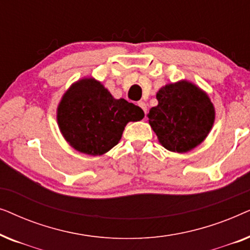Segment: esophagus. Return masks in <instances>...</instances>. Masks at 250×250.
I'll return each mask as SVG.
<instances>
[{
    "mask_svg": "<svg viewBox=\"0 0 250 250\" xmlns=\"http://www.w3.org/2000/svg\"><path fill=\"white\" fill-rule=\"evenodd\" d=\"M138 104H139V107L141 108L142 110L145 111V114L146 115V104H145V102H143V101H139V102H138Z\"/></svg>",
    "mask_w": 250,
    "mask_h": 250,
    "instance_id": "obj_1",
    "label": "esophagus"
}]
</instances>
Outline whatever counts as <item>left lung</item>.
I'll use <instances>...</instances> for the list:
<instances>
[{"label": "left lung", "instance_id": "1", "mask_svg": "<svg viewBox=\"0 0 250 250\" xmlns=\"http://www.w3.org/2000/svg\"><path fill=\"white\" fill-rule=\"evenodd\" d=\"M158 105L150 109L149 124L164 148L188 152L204 141L215 119L207 94L189 82H179L160 88Z\"/></svg>", "mask_w": 250, "mask_h": 250}]
</instances>
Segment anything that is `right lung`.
<instances>
[{"instance_id":"obj_1","label":"right lung","mask_w":250,"mask_h":250,"mask_svg":"<svg viewBox=\"0 0 250 250\" xmlns=\"http://www.w3.org/2000/svg\"><path fill=\"white\" fill-rule=\"evenodd\" d=\"M145 112L124 99L112 98L93 78L75 83L58 107V124L69 145L92 156L104 155L117 145L128 122H138Z\"/></svg>"}]
</instances>
